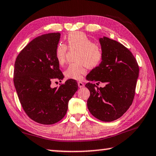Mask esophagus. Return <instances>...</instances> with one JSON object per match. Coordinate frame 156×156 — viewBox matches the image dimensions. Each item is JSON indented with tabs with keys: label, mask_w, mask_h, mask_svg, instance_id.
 I'll return each instance as SVG.
<instances>
[{
	"label": "esophagus",
	"mask_w": 156,
	"mask_h": 156,
	"mask_svg": "<svg viewBox=\"0 0 156 156\" xmlns=\"http://www.w3.org/2000/svg\"><path fill=\"white\" fill-rule=\"evenodd\" d=\"M78 87L80 88H83L84 87V84H83V83H82V82H78Z\"/></svg>",
	"instance_id": "34e87169"
}]
</instances>
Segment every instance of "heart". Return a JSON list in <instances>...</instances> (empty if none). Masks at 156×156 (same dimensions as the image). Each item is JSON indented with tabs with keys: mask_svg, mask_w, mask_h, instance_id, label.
<instances>
[{
	"mask_svg": "<svg viewBox=\"0 0 156 156\" xmlns=\"http://www.w3.org/2000/svg\"><path fill=\"white\" fill-rule=\"evenodd\" d=\"M67 46L71 50H77L75 56V63H72L65 72L67 78L72 80H82V75L86 73V67L94 68L100 64L103 59V50L98 44L84 33L80 31L72 32L66 38ZM67 48L65 44H58L55 49V58L60 65L66 61Z\"/></svg>",
	"mask_w": 156,
	"mask_h": 156,
	"instance_id": "b5f03b06",
	"label": "heart"
}]
</instances>
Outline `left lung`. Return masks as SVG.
Returning <instances> with one entry per match:
<instances>
[{"label":"left lung","instance_id":"1","mask_svg":"<svg viewBox=\"0 0 156 156\" xmlns=\"http://www.w3.org/2000/svg\"><path fill=\"white\" fill-rule=\"evenodd\" d=\"M99 42L102 61L86 77L90 82L85 85L90 91L87 107L96 118L112 122L122 116L132 105L139 68L134 56L120 43L105 37L99 38ZM91 81L106 85L98 88Z\"/></svg>","mask_w":156,"mask_h":156}]
</instances>
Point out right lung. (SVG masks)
Wrapping results in <instances>:
<instances>
[{
  "mask_svg": "<svg viewBox=\"0 0 156 156\" xmlns=\"http://www.w3.org/2000/svg\"><path fill=\"white\" fill-rule=\"evenodd\" d=\"M60 38L58 32L35 38L22 49L15 63L14 85L20 103L31 119L43 125L61 120L69 101L78 90L77 82L72 79L58 88L51 87L53 80L64 78L55 58Z\"/></svg>",
  "mask_w": 156,
  "mask_h": 156,
  "instance_id": "1",
  "label": "right lung"
}]
</instances>
